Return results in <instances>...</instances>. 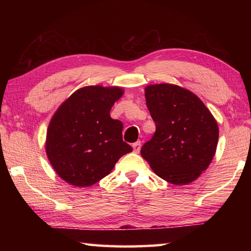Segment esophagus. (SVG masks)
Masks as SVG:
<instances>
[{
	"mask_svg": "<svg viewBox=\"0 0 251 251\" xmlns=\"http://www.w3.org/2000/svg\"><path fill=\"white\" fill-rule=\"evenodd\" d=\"M141 146H142V144H141V142H136V143H134L133 144V150H134V151L135 152H139V151H141Z\"/></svg>",
	"mask_w": 251,
	"mask_h": 251,
	"instance_id": "1",
	"label": "esophagus"
}]
</instances>
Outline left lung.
<instances>
[{
  "label": "left lung",
  "instance_id": "left-lung-1",
  "mask_svg": "<svg viewBox=\"0 0 251 251\" xmlns=\"http://www.w3.org/2000/svg\"><path fill=\"white\" fill-rule=\"evenodd\" d=\"M146 105L156 131L141 154L157 176L181 186L201 176L214 158L217 122L201 99L173 84L148 85Z\"/></svg>",
  "mask_w": 251,
  "mask_h": 251
}]
</instances>
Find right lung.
Listing matches in <instances>:
<instances>
[{"label":"right lung","mask_w":251,"mask_h":251,"mask_svg":"<svg viewBox=\"0 0 251 251\" xmlns=\"http://www.w3.org/2000/svg\"><path fill=\"white\" fill-rule=\"evenodd\" d=\"M124 94L121 87L86 86L59 106L46 134V155L57 175L76 187L96 184L133 151L123 141V123L110 108Z\"/></svg>","instance_id":"1"}]
</instances>
